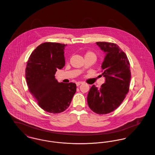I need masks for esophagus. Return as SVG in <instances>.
Instances as JSON below:
<instances>
[{"label": "esophagus", "mask_w": 155, "mask_h": 155, "mask_svg": "<svg viewBox=\"0 0 155 155\" xmlns=\"http://www.w3.org/2000/svg\"><path fill=\"white\" fill-rule=\"evenodd\" d=\"M81 84H82V82H76V85H77V87L79 86L80 85H81Z\"/></svg>", "instance_id": "obj_1"}]
</instances>
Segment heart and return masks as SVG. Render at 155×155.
Wrapping results in <instances>:
<instances>
[{"label":"heart","instance_id":"b5f03b06","mask_svg":"<svg viewBox=\"0 0 155 155\" xmlns=\"http://www.w3.org/2000/svg\"><path fill=\"white\" fill-rule=\"evenodd\" d=\"M84 56H85V59L89 58H94L96 59V56L95 53L94 52L90 51H88L85 52V54H84Z\"/></svg>","mask_w":155,"mask_h":155}]
</instances>
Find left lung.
Segmentation results:
<instances>
[{
	"instance_id": "obj_1",
	"label": "left lung",
	"mask_w": 155,
	"mask_h": 155,
	"mask_svg": "<svg viewBox=\"0 0 155 155\" xmlns=\"http://www.w3.org/2000/svg\"><path fill=\"white\" fill-rule=\"evenodd\" d=\"M106 53L102 64L105 82L99 89L92 86L87 96L89 108L98 114H106L116 110L124 100L130 89V64L125 53L111 42H97Z\"/></svg>"
}]
</instances>
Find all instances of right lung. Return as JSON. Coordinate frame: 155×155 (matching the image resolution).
<instances>
[{
	"label": "right lung",
	"instance_id": "right-lung-1",
	"mask_svg": "<svg viewBox=\"0 0 155 155\" xmlns=\"http://www.w3.org/2000/svg\"><path fill=\"white\" fill-rule=\"evenodd\" d=\"M66 45L45 42L31 54L25 69V77L31 95L39 106L51 113L66 110L74 96L75 83L58 82L54 75L65 65L64 49Z\"/></svg>",
	"mask_w": 155,
	"mask_h": 155
}]
</instances>
